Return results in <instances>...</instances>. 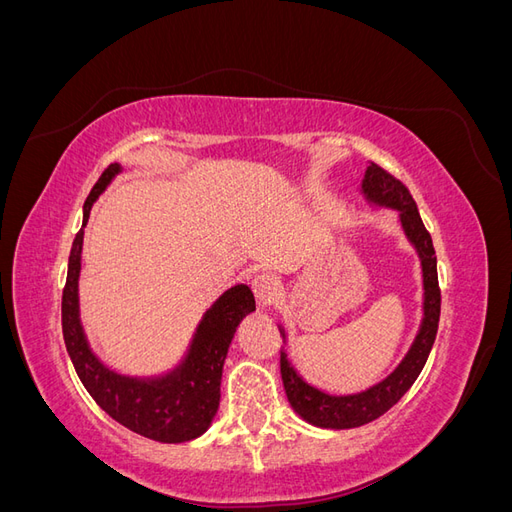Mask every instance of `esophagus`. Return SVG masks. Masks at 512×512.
<instances>
[{
    "label": "esophagus",
    "mask_w": 512,
    "mask_h": 512,
    "mask_svg": "<svg viewBox=\"0 0 512 512\" xmlns=\"http://www.w3.org/2000/svg\"><path fill=\"white\" fill-rule=\"evenodd\" d=\"M252 290L256 294L258 303L262 307H267L277 297H280L282 286H280V282H277L275 275H271V273H258V275H254V280H252Z\"/></svg>",
    "instance_id": "obj_1"
}]
</instances>
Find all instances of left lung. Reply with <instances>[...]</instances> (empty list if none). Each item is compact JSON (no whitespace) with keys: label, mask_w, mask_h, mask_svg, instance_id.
I'll use <instances>...</instances> for the list:
<instances>
[{"label":"left lung","mask_w":512,"mask_h":512,"mask_svg":"<svg viewBox=\"0 0 512 512\" xmlns=\"http://www.w3.org/2000/svg\"><path fill=\"white\" fill-rule=\"evenodd\" d=\"M365 196L376 205L393 207L399 211L401 224L412 245L416 247L418 256L423 262V284H425V318L421 324L410 352L393 374L382 380L380 384L371 386L365 393L356 395H327L314 386L303 382V378L292 369L286 359V352H280L282 380L288 395L290 406L301 414L307 423L324 429H352L376 421L384 412H389L397 401L408 393L414 380L421 374L427 356L433 348L438 335L440 322V305L442 294L438 284V258L433 250V241L429 230L425 228L421 213L414 203L410 190L401 183L389 170H384L376 162H369V168L363 179Z\"/></svg>","instance_id":"1"}]
</instances>
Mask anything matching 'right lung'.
I'll return each mask as SVG.
<instances>
[{
	"instance_id": "right-lung-1",
	"label": "right lung",
	"mask_w": 512,
	"mask_h": 512,
	"mask_svg": "<svg viewBox=\"0 0 512 512\" xmlns=\"http://www.w3.org/2000/svg\"><path fill=\"white\" fill-rule=\"evenodd\" d=\"M111 164L100 175L83 207V226L91 205L119 173ZM83 250V228L76 232L68 280L61 297V329L72 365L96 404L130 431L156 442H188L205 433L220 406V384L228 346L239 322L256 309L254 294L247 286L226 290L198 324L192 348L179 369L156 380H136L106 369L89 350L79 320V271Z\"/></svg>"
}]
</instances>
